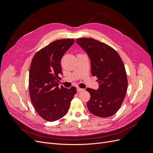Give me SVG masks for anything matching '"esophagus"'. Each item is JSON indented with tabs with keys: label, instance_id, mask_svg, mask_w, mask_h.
<instances>
[{
	"label": "esophagus",
	"instance_id": "1",
	"mask_svg": "<svg viewBox=\"0 0 153 153\" xmlns=\"http://www.w3.org/2000/svg\"><path fill=\"white\" fill-rule=\"evenodd\" d=\"M83 91H84V89H81V88H79V87H77V89H76L77 92H82Z\"/></svg>",
	"mask_w": 153,
	"mask_h": 153
}]
</instances>
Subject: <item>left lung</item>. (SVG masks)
I'll list each match as a JSON object with an SVG mask.
<instances>
[{
  "instance_id": "8db88e82",
  "label": "left lung",
  "mask_w": 153,
  "mask_h": 153,
  "mask_svg": "<svg viewBox=\"0 0 153 153\" xmlns=\"http://www.w3.org/2000/svg\"><path fill=\"white\" fill-rule=\"evenodd\" d=\"M76 43L89 55L91 73L100 84L99 89L87 88L91 94L87 108L96 116L108 117L116 113L128 89L126 69L119 53L108 45L92 38H78Z\"/></svg>"
}]
</instances>
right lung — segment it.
Here are the masks:
<instances>
[{
    "instance_id": "add662e5",
    "label": "right lung",
    "mask_w": 153,
    "mask_h": 153,
    "mask_svg": "<svg viewBox=\"0 0 153 153\" xmlns=\"http://www.w3.org/2000/svg\"><path fill=\"white\" fill-rule=\"evenodd\" d=\"M75 42L74 39L54 41L37 52L29 69V95L39 116L49 122L63 117L69 110L76 89L59 87L62 75L61 60Z\"/></svg>"
}]
</instances>
